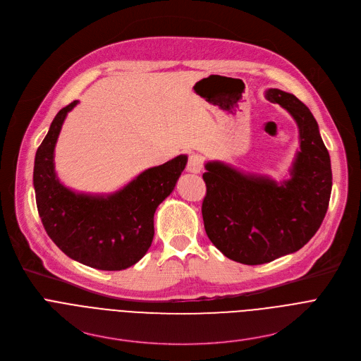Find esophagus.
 <instances>
[{
	"instance_id": "34e87169",
	"label": "esophagus",
	"mask_w": 361,
	"mask_h": 361,
	"mask_svg": "<svg viewBox=\"0 0 361 361\" xmlns=\"http://www.w3.org/2000/svg\"><path fill=\"white\" fill-rule=\"evenodd\" d=\"M202 170V159L200 154H191L187 161V171L188 173H200Z\"/></svg>"
}]
</instances>
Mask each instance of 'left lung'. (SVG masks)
Here are the masks:
<instances>
[{
    "label": "left lung",
    "mask_w": 361,
    "mask_h": 361,
    "mask_svg": "<svg viewBox=\"0 0 361 361\" xmlns=\"http://www.w3.org/2000/svg\"><path fill=\"white\" fill-rule=\"evenodd\" d=\"M295 120L300 151L290 178L280 183L244 174L221 161L205 164L204 228L230 260L247 266L270 263L295 252L320 228L331 194V164L319 124L302 102L279 88L266 91Z\"/></svg>",
    "instance_id": "left-lung-1"
}]
</instances>
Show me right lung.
I'll list each match as a JSON object with an SVG mask.
<instances>
[{
    "instance_id": "add662e5",
    "label": "right lung",
    "mask_w": 361,
    "mask_h": 361,
    "mask_svg": "<svg viewBox=\"0 0 361 361\" xmlns=\"http://www.w3.org/2000/svg\"><path fill=\"white\" fill-rule=\"evenodd\" d=\"M61 109L37 149L34 190L42 226L70 259L92 269L118 271L140 262L154 237V213L171 194L187 164L181 156L138 174L109 195L74 192L54 170V148L67 114Z\"/></svg>"
}]
</instances>
